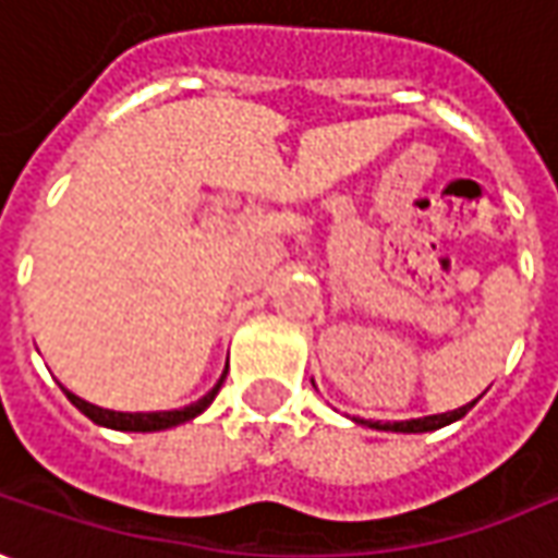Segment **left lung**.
Listing matches in <instances>:
<instances>
[{"mask_svg":"<svg viewBox=\"0 0 558 558\" xmlns=\"http://www.w3.org/2000/svg\"><path fill=\"white\" fill-rule=\"evenodd\" d=\"M473 409V402L470 405H463V409L454 411H445V414H429V417H417V421H392V424H380V421H362V424H368V427L375 429H390V433H427V429H439L445 424H451V421H458L463 417L466 411Z\"/></svg>","mask_w":558,"mask_h":558,"instance_id":"left-lung-1","label":"left lung"}]
</instances>
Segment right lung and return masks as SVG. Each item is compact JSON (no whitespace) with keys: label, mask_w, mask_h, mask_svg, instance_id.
I'll return each instance as SVG.
<instances>
[{"label":"right lung","mask_w":558,"mask_h":558,"mask_svg":"<svg viewBox=\"0 0 558 558\" xmlns=\"http://www.w3.org/2000/svg\"><path fill=\"white\" fill-rule=\"evenodd\" d=\"M227 377V375H223ZM223 377H220L218 384H215V390L208 392V396H202L199 402H193V405H186V409L178 411H149V414H129V411H107V409H97L92 402H85V399H78L73 392H66V399L76 405L85 417H92L95 424L100 427H110V429H129V433H156V429H168V427H178L183 421H193L196 414L208 409L211 402H215V396H218L220 384H223Z\"/></svg>","instance_id":"right-lung-1"}]
</instances>
